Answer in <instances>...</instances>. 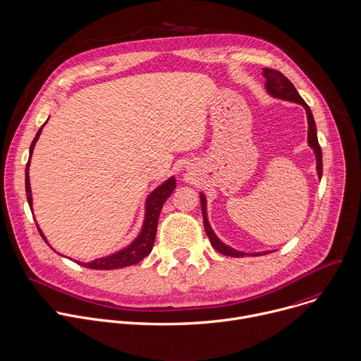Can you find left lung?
<instances>
[{"label":"left lung","mask_w":361,"mask_h":361,"mask_svg":"<svg viewBox=\"0 0 361 361\" xmlns=\"http://www.w3.org/2000/svg\"><path fill=\"white\" fill-rule=\"evenodd\" d=\"M263 77L266 78V90L270 95H273L274 98H280V99H286V101H292L296 104H300L305 106L306 114H307V122H309V135H307V140L309 145L312 147V149L314 151L316 155V161H317V175L319 178H322L323 175V162H322V148L319 145L317 140V129H316V123H314V118L312 115V111L309 108V105L303 101V98L299 95V92L296 91L295 85L287 80L281 72L276 71V69H270V68H264L263 69ZM200 206H202V214H203V226L206 231V235L213 246L214 250H218L219 253L225 255V256H232V257H245V256H259V255H267L269 252H262V253H245V252H239L228 245H225L218 236L214 235V232L212 231L209 221H207V213H206V199L204 195L200 193Z\"/></svg>","instance_id":"1"}]
</instances>
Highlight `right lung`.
Instances as JSON below:
<instances>
[{
    "mask_svg": "<svg viewBox=\"0 0 361 361\" xmlns=\"http://www.w3.org/2000/svg\"><path fill=\"white\" fill-rule=\"evenodd\" d=\"M44 125L38 129V132H37V135H35V137H34V140L31 143L30 158H28V164H27V168H25V192H27V200H28L31 209H32V195H31V186H30V173H28V171H30V161H31V155H32V151H34V147H35V142L38 140ZM175 188H176V182H175V178L172 176L166 182H164L161 186H158L148 196L147 207H145V221H143L142 231H140L139 236L128 247H125V249H122V250H119V252H116V253H114L111 256L95 259V260H92L90 263H82V262H77V263L84 266V267H90V269L112 270V269H121V267L136 264L143 257H147L151 253L152 247H154L161 209H162L165 200L175 190ZM37 228H38L39 235L45 240V243H48L38 225H37Z\"/></svg>",
    "mask_w": 361,
    "mask_h": 361,
    "instance_id": "right-lung-1",
    "label": "right lung"
}]
</instances>
